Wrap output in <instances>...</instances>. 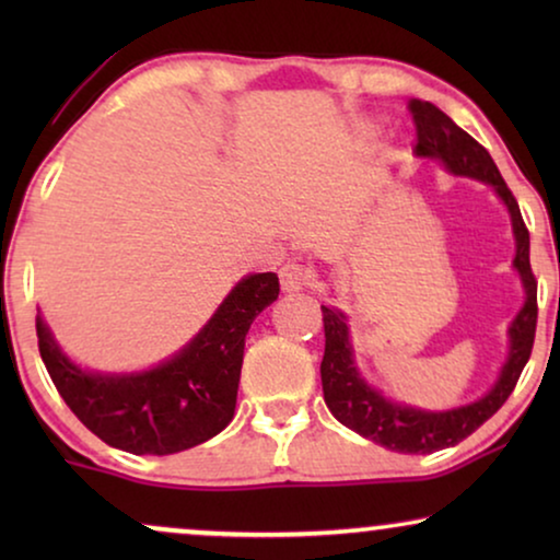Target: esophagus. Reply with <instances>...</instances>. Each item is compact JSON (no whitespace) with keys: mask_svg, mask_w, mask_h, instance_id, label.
<instances>
[{"mask_svg":"<svg viewBox=\"0 0 560 560\" xmlns=\"http://www.w3.org/2000/svg\"><path fill=\"white\" fill-rule=\"evenodd\" d=\"M311 282V270L308 267L298 265V262H288L282 265L280 270V285L285 293H298V290H303L305 285Z\"/></svg>","mask_w":560,"mask_h":560,"instance_id":"esophagus-1","label":"esophagus"}]
</instances>
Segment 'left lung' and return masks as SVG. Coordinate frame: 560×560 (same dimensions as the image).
Wrapping results in <instances>:
<instances>
[{
  "label": "left lung",
  "mask_w": 560,
  "mask_h": 560,
  "mask_svg": "<svg viewBox=\"0 0 560 560\" xmlns=\"http://www.w3.org/2000/svg\"><path fill=\"white\" fill-rule=\"evenodd\" d=\"M408 109L416 121V155L439 160L448 173L477 178L494 188V194L508 206L515 234V259L512 267L520 272L525 288V305L510 326V354L504 362L494 387L477 402L462 408L431 412L397 405L387 400L380 389L370 387L354 364V351L349 341L347 316L341 311L320 305L324 311L326 349L320 362V382H324V400L334 418L351 431L364 435L380 446L400 454H433V451L456 446L466 435L494 416L504 400L515 389L527 359H530L535 341V324H538V280L530 267V234L520 213V206L508 188V183L497 171L494 160L469 132H464L448 114H443L431 102L410 98Z\"/></svg>",
  "instance_id": "8db88e82"
}]
</instances>
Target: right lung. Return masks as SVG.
Returning a JSON list of instances; mask_svg holds the SVG:
<instances>
[{"label":"right lung","mask_w":560,"mask_h":560,"mask_svg":"<svg viewBox=\"0 0 560 560\" xmlns=\"http://www.w3.org/2000/svg\"><path fill=\"white\" fill-rule=\"evenodd\" d=\"M278 293L275 272L242 278L190 343L148 372L81 370L60 351L40 316L35 320L37 347L52 385L91 433L137 456L178 454L232 423L244 339Z\"/></svg>","instance_id":"obj_1"}]
</instances>
